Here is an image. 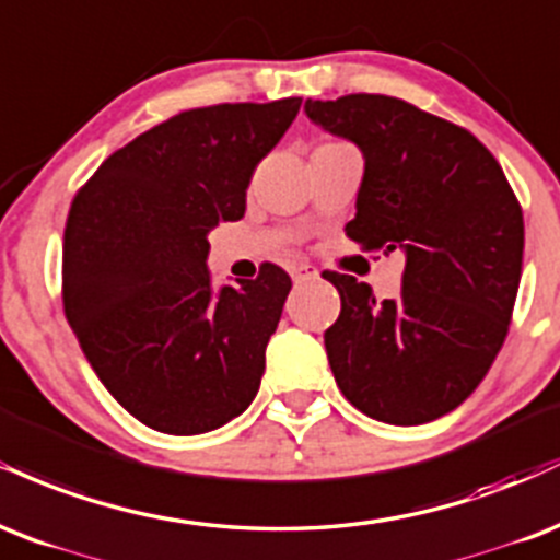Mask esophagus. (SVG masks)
Wrapping results in <instances>:
<instances>
[{
    "mask_svg": "<svg viewBox=\"0 0 560 560\" xmlns=\"http://www.w3.org/2000/svg\"><path fill=\"white\" fill-rule=\"evenodd\" d=\"M314 275H317V269H314L312 265H293V267H291V278H293L295 282L314 278Z\"/></svg>",
    "mask_w": 560,
    "mask_h": 560,
    "instance_id": "obj_1",
    "label": "esophagus"
}]
</instances>
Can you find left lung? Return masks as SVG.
<instances>
[{
  "instance_id": "8db88e82",
  "label": "left lung",
  "mask_w": 560,
  "mask_h": 560,
  "mask_svg": "<svg viewBox=\"0 0 560 560\" xmlns=\"http://www.w3.org/2000/svg\"><path fill=\"white\" fill-rule=\"evenodd\" d=\"M304 112L364 154L348 238L406 256L398 299L325 272L340 293L325 332L335 383L377 422H432L475 393L501 351L522 278V207L469 130L404 98H306Z\"/></svg>"
}]
</instances>
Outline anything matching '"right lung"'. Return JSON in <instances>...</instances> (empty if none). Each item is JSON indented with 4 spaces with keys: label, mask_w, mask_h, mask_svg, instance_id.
Listing matches in <instances>:
<instances>
[{
    "label": "right lung",
    "mask_w": 560,
    "mask_h": 560,
    "mask_svg": "<svg viewBox=\"0 0 560 560\" xmlns=\"http://www.w3.org/2000/svg\"><path fill=\"white\" fill-rule=\"evenodd\" d=\"M301 98L188 109L107 156L72 199L62 301L112 398L167 435H201L252 404L291 278L212 288L209 230L246 212V188Z\"/></svg>",
    "instance_id": "obj_1"
}]
</instances>
